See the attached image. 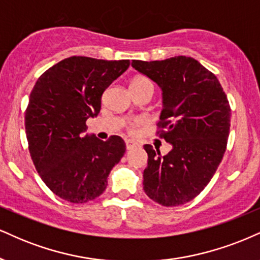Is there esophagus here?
<instances>
[{
    "mask_svg": "<svg viewBox=\"0 0 260 260\" xmlns=\"http://www.w3.org/2000/svg\"><path fill=\"white\" fill-rule=\"evenodd\" d=\"M125 143H126V149H133V148H135V147H137V142H135L134 141V140H126V141H125Z\"/></svg>",
    "mask_w": 260,
    "mask_h": 260,
    "instance_id": "1",
    "label": "esophagus"
}]
</instances>
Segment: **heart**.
<instances>
[{"mask_svg":"<svg viewBox=\"0 0 260 260\" xmlns=\"http://www.w3.org/2000/svg\"><path fill=\"white\" fill-rule=\"evenodd\" d=\"M143 84H152V82L149 79L145 78V76H136V78H134L133 80H131L130 86H137V85H143Z\"/></svg>","mask_w":260,"mask_h":260,"instance_id":"1","label":"heart"}]
</instances>
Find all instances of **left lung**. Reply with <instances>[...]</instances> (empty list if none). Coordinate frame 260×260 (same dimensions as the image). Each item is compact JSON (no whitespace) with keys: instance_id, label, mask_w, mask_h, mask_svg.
<instances>
[{"instance_id":"8db88e82","label":"left lung","mask_w":260,"mask_h":260,"mask_svg":"<svg viewBox=\"0 0 260 260\" xmlns=\"http://www.w3.org/2000/svg\"><path fill=\"white\" fill-rule=\"evenodd\" d=\"M131 66L161 90L158 126L172 145L166 155L143 146L148 154L143 190L161 206H181L203 191L222 159L230 131L228 97L216 76L191 57L133 60Z\"/></svg>"}]
</instances>
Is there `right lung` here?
<instances>
[{"instance_id":"obj_1","label":"right lung","mask_w":260,"mask_h":260,"mask_svg":"<svg viewBox=\"0 0 260 260\" xmlns=\"http://www.w3.org/2000/svg\"><path fill=\"white\" fill-rule=\"evenodd\" d=\"M129 66V59L69 57L46 70L30 93V155L42 181L64 201L86 203L101 196L125 153L120 136L102 141L85 131L87 119L101 111L102 93Z\"/></svg>"}]
</instances>
